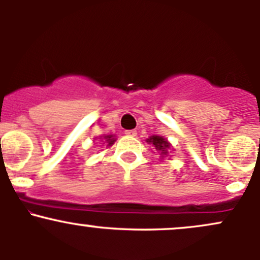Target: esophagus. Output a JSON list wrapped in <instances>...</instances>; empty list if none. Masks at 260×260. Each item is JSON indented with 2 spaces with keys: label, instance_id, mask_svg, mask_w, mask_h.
I'll use <instances>...</instances> for the list:
<instances>
[{
  "label": "esophagus",
  "instance_id": "1",
  "mask_svg": "<svg viewBox=\"0 0 260 260\" xmlns=\"http://www.w3.org/2000/svg\"><path fill=\"white\" fill-rule=\"evenodd\" d=\"M124 134H126V136H128V137H136L137 136V131H134V129L126 131V132H124Z\"/></svg>",
  "mask_w": 260,
  "mask_h": 260
}]
</instances>
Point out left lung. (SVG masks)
<instances>
[{
	"mask_svg": "<svg viewBox=\"0 0 260 260\" xmlns=\"http://www.w3.org/2000/svg\"><path fill=\"white\" fill-rule=\"evenodd\" d=\"M147 142L149 144H153L157 153H160L162 157H165V155L169 154L170 147H171V145H170L168 139L162 138V137L160 136H151L147 139Z\"/></svg>",
	"mask_w": 260,
	"mask_h": 260,
	"instance_id": "obj_1",
	"label": "left lung"
}]
</instances>
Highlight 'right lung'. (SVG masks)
Here are the masks:
<instances>
[{
  "mask_svg": "<svg viewBox=\"0 0 260 260\" xmlns=\"http://www.w3.org/2000/svg\"><path fill=\"white\" fill-rule=\"evenodd\" d=\"M100 139L103 140V142L106 143L107 147H111V145L113 144V143H115V140H116L115 139V136H113V134H112V136H104L103 138H101V137H100Z\"/></svg>",
  "mask_w": 260,
  "mask_h": 260,
  "instance_id": "obj_1",
  "label": "right lung"
}]
</instances>
